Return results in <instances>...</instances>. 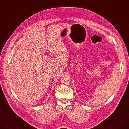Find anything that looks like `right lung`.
<instances>
[{"label": "right lung", "instance_id": "add662e5", "mask_svg": "<svg viewBox=\"0 0 129 129\" xmlns=\"http://www.w3.org/2000/svg\"><path fill=\"white\" fill-rule=\"evenodd\" d=\"M53 91H54V90H53Z\"/></svg>", "mask_w": 129, "mask_h": 129}]
</instances>
